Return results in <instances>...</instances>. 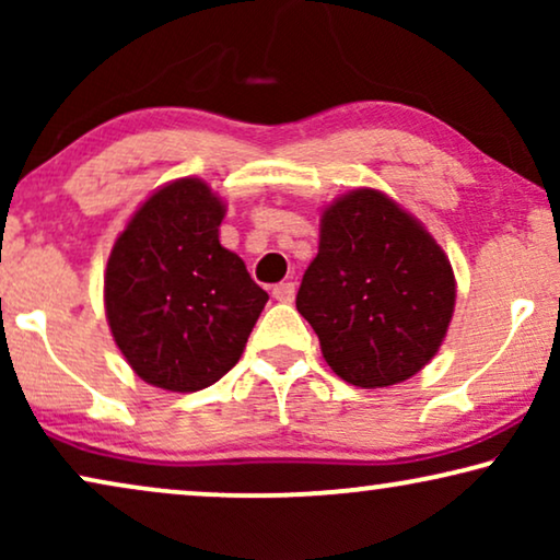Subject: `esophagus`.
Instances as JSON below:
<instances>
[{
	"label": "esophagus",
	"instance_id": "34e87169",
	"mask_svg": "<svg viewBox=\"0 0 560 560\" xmlns=\"http://www.w3.org/2000/svg\"><path fill=\"white\" fill-rule=\"evenodd\" d=\"M272 298L280 303H293L295 301V282H278L272 288Z\"/></svg>",
	"mask_w": 560,
	"mask_h": 560
}]
</instances>
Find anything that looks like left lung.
<instances>
[{
  "mask_svg": "<svg viewBox=\"0 0 560 560\" xmlns=\"http://www.w3.org/2000/svg\"><path fill=\"white\" fill-rule=\"evenodd\" d=\"M454 301V270L433 236L385 194L359 188L324 211L295 305L328 366L372 389L431 362Z\"/></svg>",
  "mask_w": 560,
  "mask_h": 560,
  "instance_id": "8db88e82",
  "label": "left lung"
}]
</instances>
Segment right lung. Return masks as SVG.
<instances>
[{"instance_id": "obj_1", "label": "right lung", "mask_w": 560, "mask_h": 560, "mask_svg": "<svg viewBox=\"0 0 560 560\" xmlns=\"http://www.w3.org/2000/svg\"><path fill=\"white\" fill-rule=\"evenodd\" d=\"M224 203L180 178L142 203L104 275L106 318L132 370L150 385L196 393L240 362L267 303L234 252L221 247Z\"/></svg>"}]
</instances>
